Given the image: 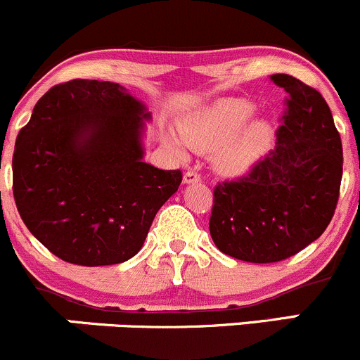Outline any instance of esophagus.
<instances>
[{"label": "esophagus", "mask_w": 360, "mask_h": 360, "mask_svg": "<svg viewBox=\"0 0 360 360\" xmlns=\"http://www.w3.org/2000/svg\"><path fill=\"white\" fill-rule=\"evenodd\" d=\"M183 181H184V184H193V183H198V181H202V176H200V174L196 172V170L190 169V170H188L186 174H184Z\"/></svg>", "instance_id": "34e87169"}]
</instances>
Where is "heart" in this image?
Listing matches in <instances>:
<instances>
[{
	"mask_svg": "<svg viewBox=\"0 0 360 360\" xmlns=\"http://www.w3.org/2000/svg\"><path fill=\"white\" fill-rule=\"evenodd\" d=\"M255 105L245 98H222L200 108L181 124L184 143L200 153H214V167L224 176H240L269 150L274 131L269 120L255 119ZM169 145L184 157V143L169 136Z\"/></svg>",
	"mask_w": 360,
	"mask_h": 360,
	"instance_id": "1",
	"label": "heart"
}]
</instances>
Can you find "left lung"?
I'll return each instance as SVG.
<instances>
[{
    "label": "left lung",
    "mask_w": 360,
    "mask_h": 360,
    "mask_svg": "<svg viewBox=\"0 0 360 360\" xmlns=\"http://www.w3.org/2000/svg\"><path fill=\"white\" fill-rule=\"evenodd\" d=\"M278 143L247 176L215 186L210 236L226 255L279 262L316 241L335 214L343 172L342 139L319 91L288 74Z\"/></svg>",
    "instance_id": "left-lung-1"
}]
</instances>
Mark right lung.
<instances>
[{"mask_svg": "<svg viewBox=\"0 0 360 360\" xmlns=\"http://www.w3.org/2000/svg\"><path fill=\"white\" fill-rule=\"evenodd\" d=\"M146 105L117 82L74 79L34 107L13 151V198L27 229L77 266L129 260L181 170L146 164Z\"/></svg>", "mask_w": 360, "mask_h": 360, "instance_id": "add662e5", "label": "right lung"}]
</instances>
